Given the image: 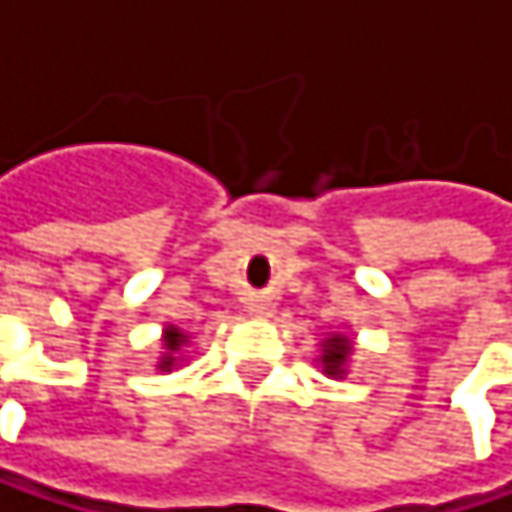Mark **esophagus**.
Masks as SVG:
<instances>
[{"mask_svg": "<svg viewBox=\"0 0 512 512\" xmlns=\"http://www.w3.org/2000/svg\"><path fill=\"white\" fill-rule=\"evenodd\" d=\"M248 310H251V313H258V316H264V313L270 310V304H264V301H254V304H251Z\"/></svg>", "mask_w": 512, "mask_h": 512, "instance_id": "obj_1", "label": "esophagus"}]
</instances>
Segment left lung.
<instances>
[{
  "instance_id": "1",
  "label": "left lung",
  "mask_w": 512,
  "mask_h": 512,
  "mask_svg": "<svg viewBox=\"0 0 512 512\" xmlns=\"http://www.w3.org/2000/svg\"><path fill=\"white\" fill-rule=\"evenodd\" d=\"M350 356V341L344 338V334H331L328 341H322V368L325 375H344V362Z\"/></svg>"
}]
</instances>
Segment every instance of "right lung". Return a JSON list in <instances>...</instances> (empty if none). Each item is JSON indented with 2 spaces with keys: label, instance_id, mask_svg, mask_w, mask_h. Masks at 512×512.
<instances>
[{
  "label": "right lung",
  "instance_id": "1",
  "mask_svg": "<svg viewBox=\"0 0 512 512\" xmlns=\"http://www.w3.org/2000/svg\"><path fill=\"white\" fill-rule=\"evenodd\" d=\"M184 341H187V334L181 331V328H165V350H168V356H162V362H159V368H171L174 365V356L171 353H178L181 347H184Z\"/></svg>",
  "mask_w": 512,
  "mask_h": 512
}]
</instances>
